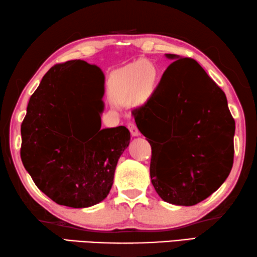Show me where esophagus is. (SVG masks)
I'll list each match as a JSON object with an SVG mask.
<instances>
[{
  "label": "esophagus",
  "mask_w": 257,
  "mask_h": 257,
  "mask_svg": "<svg viewBox=\"0 0 257 257\" xmlns=\"http://www.w3.org/2000/svg\"><path fill=\"white\" fill-rule=\"evenodd\" d=\"M127 128L130 130V132H131V134H132L133 137H139V136H140V132H139V130H138V127L136 126V124L128 123L127 124Z\"/></svg>",
  "instance_id": "1"
}]
</instances>
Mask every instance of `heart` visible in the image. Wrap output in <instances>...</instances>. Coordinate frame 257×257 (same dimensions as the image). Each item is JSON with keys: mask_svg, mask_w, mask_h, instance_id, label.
Wrapping results in <instances>:
<instances>
[{"mask_svg": "<svg viewBox=\"0 0 257 257\" xmlns=\"http://www.w3.org/2000/svg\"><path fill=\"white\" fill-rule=\"evenodd\" d=\"M158 69L150 61H137L118 71L110 84V94L116 102H126L139 98H150L156 90Z\"/></svg>", "mask_w": 257, "mask_h": 257, "instance_id": "heart-1", "label": "heart"}]
</instances>
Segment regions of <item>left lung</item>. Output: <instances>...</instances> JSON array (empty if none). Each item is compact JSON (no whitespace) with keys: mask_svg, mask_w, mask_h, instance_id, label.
Returning a JSON list of instances; mask_svg holds the SVG:
<instances>
[{"mask_svg":"<svg viewBox=\"0 0 257 257\" xmlns=\"http://www.w3.org/2000/svg\"><path fill=\"white\" fill-rule=\"evenodd\" d=\"M165 57L173 62L138 110L139 131L153 144L150 178L159 197L173 205L192 206L229 176L235 125L224 92L198 62L176 54Z\"/></svg>","mask_w":257,"mask_h":257,"instance_id":"left-lung-1","label":"left lung"}]
</instances>
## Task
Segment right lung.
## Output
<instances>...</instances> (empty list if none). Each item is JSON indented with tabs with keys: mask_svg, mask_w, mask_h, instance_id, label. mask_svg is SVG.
Wrapping results in <instances>:
<instances>
[{
	"mask_svg": "<svg viewBox=\"0 0 257 257\" xmlns=\"http://www.w3.org/2000/svg\"><path fill=\"white\" fill-rule=\"evenodd\" d=\"M79 67L104 75L98 66L70 60L52 67L29 99L22 124L20 156L34 183L59 205L85 208L108 196L120 155L131 134L125 126L101 130V117L81 124L73 104ZM102 110L100 111V113Z\"/></svg>",
	"mask_w": 257,
	"mask_h": 257,
	"instance_id": "obj_1",
	"label": "right lung"
}]
</instances>
